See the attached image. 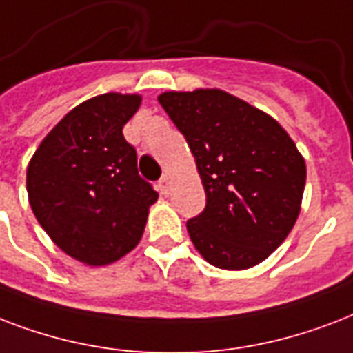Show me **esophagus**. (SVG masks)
I'll use <instances>...</instances> for the list:
<instances>
[{
	"label": "esophagus",
	"instance_id": "obj_1",
	"mask_svg": "<svg viewBox=\"0 0 353 353\" xmlns=\"http://www.w3.org/2000/svg\"><path fill=\"white\" fill-rule=\"evenodd\" d=\"M169 188H171V176H169V174H163L162 179H160V182H158V190H160L162 195H168Z\"/></svg>",
	"mask_w": 353,
	"mask_h": 353
}]
</instances>
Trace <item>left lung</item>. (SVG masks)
<instances>
[{"label": "left lung", "instance_id": "obj_1", "mask_svg": "<svg viewBox=\"0 0 353 353\" xmlns=\"http://www.w3.org/2000/svg\"><path fill=\"white\" fill-rule=\"evenodd\" d=\"M184 134L206 191V208L188 234L208 263L250 269L293 230L305 162L280 123L217 88L158 97Z\"/></svg>", "mask_w": 353, "mask_h": 353}]
</instances>
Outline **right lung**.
<instances>
[{"label": "right lung", "mask_w": 353, "mask_h": 353, "mask_svg": "<svg viewBox=\"0 0 353 353\" xmlns=\"http://www.w3.org/2000/svg\"><path fill=\"white\" fill-rule=\"evenodd\" d=\"M138 94H103L68 112L27 165L32 214L60 250L92 267L123 258L139 243L158 193L139 176L123 127Z\"/></svg>", "instance_id": "add662e5"}]
</instances>
